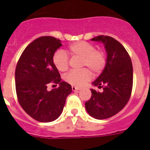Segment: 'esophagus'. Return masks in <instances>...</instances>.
<instances>
[{"instance_id": "34e87169", "label": "esophagus", "mask_w": 150, "mask_h": 150, "mask_svg": "<svg viewBox=\"0 0 150 150\" xmlns=\"http://www.w3.org/2000/svg\"><path fill=\"white\" fill-rule=\"evenodd\" d=\"M72 90H73V91H79V90H80V88H77V87H75V86H72Z\"/></svg>"}]
</instances>
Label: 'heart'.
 <instances>
[{
  "mask_svg": "<svg viewBox=\"0 0 150 150\" xmlns=\"http://www.w3.org/2000/svg\"><path fill=\"white\" fill-rule=\"evenodd\" d=\"M67 53L72 57L81 58V67H86L95 74L104 71L107 64V56L104 51L96 50L94 45L87 42H76L69 46ZM52 62L57 70L65 72L68 70L69 60L64 52L58 51L52 57ZM91 78V73L88 69L71 71L64 76V80L74 86H83Z\"/></svg>",
  "mask_w": 150,
  "mask_h": 150,
  "instance_id": "obj_1",
  "label": "heart"
}]
</instances>
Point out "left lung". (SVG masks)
Returning a JSON list of instances; mask_svg holds the SVG:
<instances>
[{
  "label": "left lung",
  "instance_id": "obj_1",
  "mask_svg": "<svg viewBox=\"0 0 150 150\" xmlns=\"http://www.w3.org/2000/svg\"><path fill=\"white\" fill-rule=\"evenodd\" d=\"M91 40L104 43L107 59L103 72L92 83L99 88H103V91L91 89V98L85 106L90 116L104 120L121 111L129 100L133 86V67L128 52L114 38L100 35Z\"/></svg>",
  "mask_w": 150,
  "mask_h": 150
}]
</instances>
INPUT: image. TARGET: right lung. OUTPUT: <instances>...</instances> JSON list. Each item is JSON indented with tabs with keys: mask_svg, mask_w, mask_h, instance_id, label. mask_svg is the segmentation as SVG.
<instances>
[{
	"mask_svg": "<svg viewBox=\"0 0 150 150\" xmlns=\"http://www.w3.org/2000/svg\"><path fill=\"white\" fill-rule=\"evenodd\" d=\"M60 46V40L40 37L25 49L16 67L18 103L27 114L41 122L56 120L72 91L71 85L61 81L60 74L52 62L54 53ZM50 83L59 86L49 92L47 86Z\"/></svg>",
	"mask_w": 150,
	"mask_h": 150,
	"instance_id": "add662e5",
	"label": "right lung"
}]
</instances>
